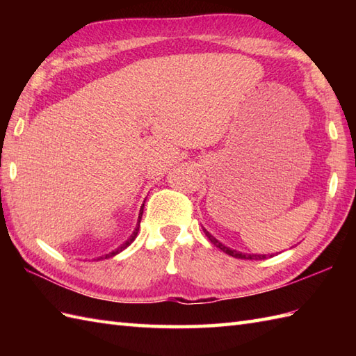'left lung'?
<instances>
[{
  "mask_svg": "<svg viewBox=\"0 0 356 356\" xmlns=\"http://www.w3.org/2000/svg\"><path fill=\"white\" fill-rule=\"evenodd\" d=\"M203 232L207 234V237L211 240V243H213L214 246H217L218 249H222L223 252H226L228 255H231V257H236V259H241V260H264L266 259V255H257V254H241V252H237V251H234V249H229V248H226L225 245H222L220 241L218 240H216L213 236H211V234L207 231V229H203Z\"/></svg>",
  "mask_w": 356,
  "mask_h": 356,
  "instance_id": "left-lung-1",
  "label": "left lung"
}]
</instances>
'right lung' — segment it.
Wrapping results in <instances>:
<instances>
[{
	"instance_id": "obj_1",
	"label": "right lung",
	"mask_w": 356,
	"mask_h": 356,
	"mask_svg": "<svg viewBox=\"0 0 356 356\" xmlns=\"http://www.w3.org/2000/svg\"><path fill=\"white\" fill-rule=\"evenodd\" d=\"M142 213H143V207L140 208V213H139V222H138V226H136V229H134V232L131 234V237H130V238H128V240L125 241V243H124L122 246H120V248H118V249H116V251H113V252L107 254V255H105V257H101V259H110V257H113V255H116V254H119L120 251H124V249H125V248H128V246H130V245L133 243V241H134V238H136V236H138V231H139V223H140V218H142Z\"/></svg>"
}]
</instances>
